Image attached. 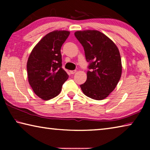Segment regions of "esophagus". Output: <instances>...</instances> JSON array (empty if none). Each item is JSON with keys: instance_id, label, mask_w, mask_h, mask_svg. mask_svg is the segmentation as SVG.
<instances>
[{"instance_id": "1", "label": "esophagus", "mask_w": 150, "mask_h": 150, "mask_svg": "<svg viewBox=\"0 0 150 150\" xmlns=\"http://www.w3.org/2000/svg\"><path fill=\"white\" fill-rule=\"evenodd\" d=\"M76 71H77L76 70H72V71H70V73L71 74H74V73H76Z\"/></svg>"}]
</instances>
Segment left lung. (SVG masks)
Instances as JSON below:
<instances>
[{
  "label": "left lung",
  "mask_w": 150,
  "mask_h": 150,
  "mask_svg": "<svg viewBox=\"0 0 150 150\" xmlns=\"http://www.w3.org/2000/svg\"><path fill=\"white\" fill-rule=\"evenodd\" d=\"M75 35L84 48L86 60L89 62L87 81L81 85L88 97L103 100L112 92L122 75V62L117 46L97 30H83Z\"/></svg>",
  "instance_id": "left-lung-1"
}]
</instances>
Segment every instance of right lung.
Returning a JSON list of instances; mask_svg holds the SVG:
<instances>
[{
  "mask_svg": "<svg viewBox=\"0 0 150 150\" xmlns=\"http://www.w3.org/2000/svg\"><path fill=\"white\" fill-rule=\"evenodd\" d=\"M69 34L65 30L50 32L35 45L28 59V82L35 95L43 100L59 95L69 77L62 68L61 47Z\"/></svg>",
  "mask_w": 150,
  "mask_h": 150,
  "instance_id": "right-lung-1",
  "label": "right lung"
}]
</instances>
